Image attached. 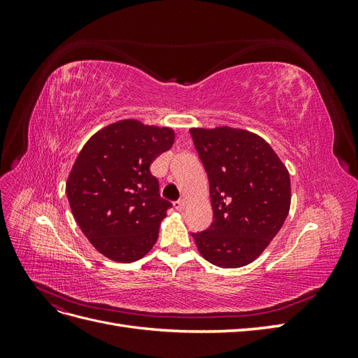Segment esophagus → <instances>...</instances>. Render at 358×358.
<instances>
[{
	"instance_id": "esophagus-1",
	"label": "esophagus",
	"mask_w": 358,
	"mask_h": 358,
	"mask_svg": "<svg viewBox=\"0 0 358 358\" xmlns=\"http://www.w3.org/2000/svg\"><path fill=\"white\" fill-rule=\"evenodd\" d=\"M173 206H175V209H178V210H183L185 209V200H178L173 203Z\"/></svg>"
}]
</instances>
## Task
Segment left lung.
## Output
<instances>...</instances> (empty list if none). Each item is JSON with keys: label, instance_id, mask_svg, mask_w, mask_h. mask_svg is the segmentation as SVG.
<instances>
[{"label": "left lung", "instance_id": "8db88e82", "mask_svg": "<svg viewBox=\"0 0 358 358\" xmlns=\"http://www.w3.org/2000/svg\"><path fill=\"white\" fill-rule=\"evenodd\" d=\"M209 178L213 222L194 233L209 263L236 268L252 263L284 225L291 204L288 170L263 137L231 127L191 128Z\"/></svg>", "mask_w": 358, "mask_h": 358}]
</instances>
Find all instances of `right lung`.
Returning a JSON list of instances; mask_svg holds the SVG:
<instances>
[{
  "mask_svg": "<svg viewBox=\"0 0 358 358\" xmlns=\"http://www.w3.org/2000/svg\"><path fill=\"white\" fill-rule=\"evenodd\" d=\"M173 142L169 127L124 119L96 131L76 158L66 183L70 209L104 257L133 263L155 245L171 203L149 167Z\"/></svg>",
  "mask_w": 358,
  "mask_h": 358,
  "instance_id": "obj_1",
  "label": "right lung"
}]
</instances>
